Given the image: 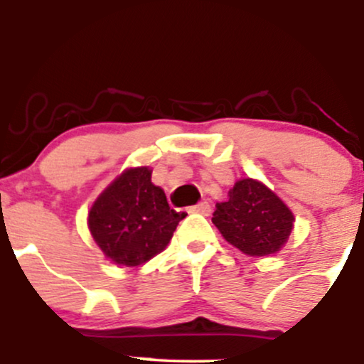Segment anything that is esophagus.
Returning <instances> with one entry per match:
<instances>
[{"label": "esophagus", "mask_w": 364, "mask_h": 364, "mask_svg": "<svg viewBox=\"0 0 364 364\" xmlns=\"http://www.w3.org/2000/svg\"><path fill=\"white\" fill-rule=\"evenodd\" d=\"M210 210H212V208H210V203H208V202H200V203H196V205L188 208V212H195V214H203V215L210 214Z\"/></svg>", "instance_id": "1"}]
</instances>
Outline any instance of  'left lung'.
<instances>
[{
	"mask_svg": "<svg viewBox=\"0 0 364 364\" xmlns=\"http://www.w3.org/2000/svg\"><path fill=\"white\" fill-rule=\"evenodd\" d=\"M228 202L215 205L212 223L224 240L250 257L277 253L289 237L294 215L263 183L240 179Z\"/></svg>",
	"mask_w": 364,
	"mask_h": 364,
	"instance_id": "8db88e82",
	"label": "left lung"
}]
</instances>
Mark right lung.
<instances>
[{
	"instance_id": "right-lung-1",
	"label": "right lung",
	"mask_w": 364,
	"mask_h": 364,
	"mask_svg": "<svg viewBox=\"0 0 364 364\" xmlns=\"http://www.w3.org/2000/svg\"><path fill=\"white\" fill-rule=\"evenodd\" d=\"M149 168L127 169L99 195L89 212L95 243L118 265L136 267L161 253L186 212L169 207Z\"/></svg>"
}]
</instances>
